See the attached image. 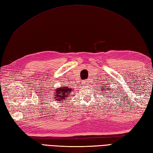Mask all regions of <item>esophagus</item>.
<instances>
[{
  "instance_id": "esophagus-1",
  "label": "esophagus",
  "mask_w": 153,
  "mask_h": 153,
  "mask_svg": "<svg viewBox=\"0 0 153 153\" xmlns=\"http://www.w3.org/2000/svg\"><path fill=\"white\" fill-rule=\"evenodd\" d=\"M87 82H88V81H87V80H85V81H84V82H83V83H86Z\"/></svg>"
}]
</instances>
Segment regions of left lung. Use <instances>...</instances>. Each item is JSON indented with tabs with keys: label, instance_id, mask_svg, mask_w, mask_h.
Returning a JSON list of instances; mask_svg holds the SVG:
<instances>
[{
	"label": "left lung",
	"instance_id": "left-lung-1",
	"mask_svg": "<svg viewBox=\"0 0 153 153\" xmlns=\"http://www.w3.org/2000/svg\"><path fill=\"white\" fill-rule=\"evenodd\" d=\"M103 87L104 88H102V92H104V90L105 91V89H107V91H112L113 90V88H109H109H106V86H104ZM107 93H108V94H109V93L108 92V91H107ZM111 94H112V92H111ZM107 97H109V95H107Z\"/></svg>",
	"mask_w": 153,
	"mask_h": 153
}]
</instances>
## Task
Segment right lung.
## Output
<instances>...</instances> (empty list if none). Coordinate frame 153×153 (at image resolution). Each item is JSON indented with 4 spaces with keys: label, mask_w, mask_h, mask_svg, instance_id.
<instances>
[{
    "label": "right lung",
    "mask_w": 153,
    "mask_h": 153,
    "mask_svg": "<svg viewBox=\"0 0 153 153\" xmlns=\"http://www.w3.org/2000/svg\"><path fill=\"white\" fill-rule=\"evenodd\" d=\"M56 91L53 93V97L56 100L59 101H64L68 100L70 97V95L72 94V89L69 88L68 87H61V88H56Z\"/></svg>",
    "instance_id": "1"
}]
</instances>
